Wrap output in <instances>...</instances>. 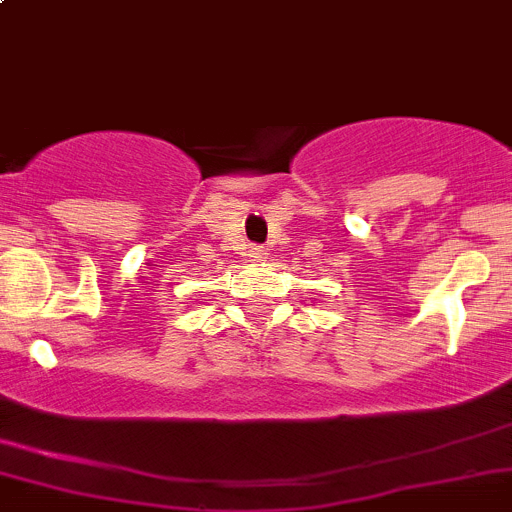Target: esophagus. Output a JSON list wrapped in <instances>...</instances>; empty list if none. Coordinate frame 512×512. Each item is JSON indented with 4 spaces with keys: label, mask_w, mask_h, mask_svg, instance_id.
Here are the masks:
<instances>
[{
    "label": "esophagus",
    "mask_w": 512,
    "mask_h": 512,
    "mask_svg": "<svg viewBox=\"0 0 512 512\" xmlns=\"http://www.w3.org/2000/svg\"><path fill=\"white\" fill-rule=\"evenodd\" d=\"M247 257H250V260H255V262H260V260H265V257H267V250L262 245H250V250H247Z\"/></svg>",
    "instance_id": "34e87169"
}]
</instances>
